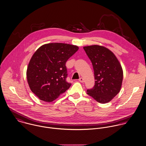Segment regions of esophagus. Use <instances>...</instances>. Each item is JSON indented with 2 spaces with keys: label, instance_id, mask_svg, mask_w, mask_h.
<instances>
[{
  "label": "esophagus",
  "instance_id": "obj_1",
  "mask_svg": "<svg viewBox=\"0 0 146 146\" xmlns=\"http://www.w3.org/2000/svg\"><path fill=\"white\" fill-rule=\"evenodd\" d=\"M79 81H80V82H84V80H83V78L81 77V78L79 79Z\"/></svg>",
  "mask_w": 146,
  "mask_h": 146
}]
</instances>
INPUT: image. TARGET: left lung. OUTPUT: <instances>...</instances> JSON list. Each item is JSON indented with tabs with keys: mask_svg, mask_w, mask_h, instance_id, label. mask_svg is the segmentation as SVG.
I'll return each mask as SVG.
<instances>
[{
	"mask_svg": "<svg viewBox=\"0 0 146 146\" xmlns=\"http://www.w3.org/2000/svg\"><path fill=\"white\" fill-rule=\"evenodd\" d=\"M94 70L95 84L88 95L101 104L110 102L120 92L123 71L119 61L109 49L100 45L84 46Z\"/></svg>",
	"mask_w": 146,
	"mask_h": 146,
	"instance_id": "obj_1",
	"label": "left lung"
}]
</instances>
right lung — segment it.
Returning <instances> with one entry per match:
<instances>
[{
  "label": "right lung",
  "mask_w": 146,
  "mask_h": 146,
  "mask_svg": "<svg viewBox=\"0 0 146 146\" xmlns=\"http://www.w3.org/2000/svg\"><path fill=\"white\" fill-rule=\"evenodd\" d=\"M78 46L64 43H49L42 45L31 57L26 76L30 90L40 100L50 102L70 87L66 81L65 63Z\"/></svg>",
  "instance_id": "add662e5"
}]
</instances>
